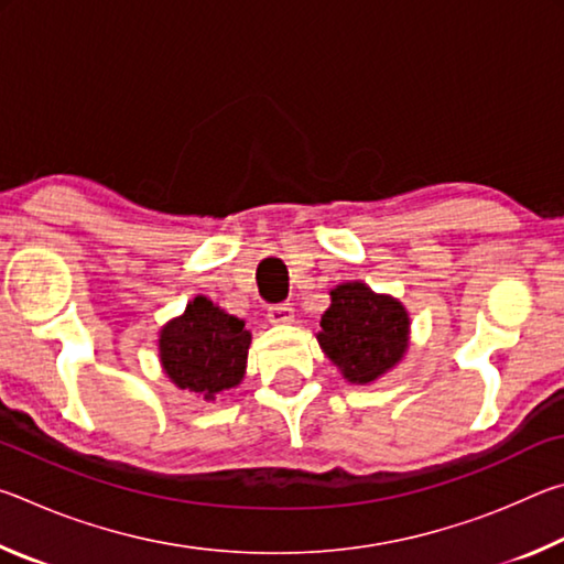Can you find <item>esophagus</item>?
Returning a JSON list of instances; mask_svg holds the SVG:
<instances>
[{
    "label": "esophagus",
    "mask_w": 564,
    "mask_h": 564,
    "mask_svg": "<svg viewBox=\"0 0 564 564\" xmlns=\"http://www.w3.org/2000/svg\"><path fill=\"white\" fill-rule=\"evenodd\" d=\"M269 321L273 326H289L293 321V308L289 303H281V305H271L269 308Z\"/></svg>",
    "instance_id": "obj_1"
}]
</instances>
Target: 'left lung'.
I'll return each mask as SVG.
<instances>
[{"label":"left lung","instance_id":"1","mask_svg":"<svg viewBox=\"0 0 564 564\" xmlns=\"http://www.w3.org/2000/svg\"><path fill=\"white\" fill-rule=\"evenodd\" d=\"M321 350L352 386H370L405 358L410 313L395 295L368 283L346 281L330 289V305L316 333Z\"/></svg>","mask_w":564,"mask_h":564}]
</instances>
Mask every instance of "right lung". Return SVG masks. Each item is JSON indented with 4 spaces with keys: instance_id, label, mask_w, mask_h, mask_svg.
<instances>
[{
    "instance_id": "right-lung-1",
    "label": "right lung",
    "mask_w": 564,
    "mask_h": 564,
    "mask_svg": "<svg viewBox=\"0 0 564 564\" xmlns=\"http://www.w3.org/2000/svg\"><path fill=\"white\" fill-rule=\"evenodd\" d=\"M159 362L184 393L212 400L238 388L246 376L251 330L206 295L186 303L181 316L159 330Z\"/></svg>"
}]
</instances>
